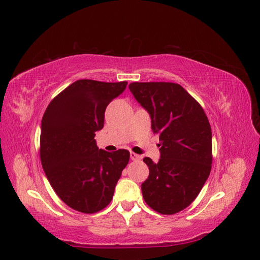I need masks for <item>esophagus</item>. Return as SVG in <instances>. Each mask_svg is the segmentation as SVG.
Segmentation results:
<instances>
[{"label": "esophagus", "instance_id": "34e87169", "mask_svg": "<svg viewBox=\"0 0 260 260\" xmlns=\"http://www.w3.org/2000/svg\"><path fill=\"white\" fill-rule=\"evenodd\" d=\"M130 158H131L132 160H138V159H141V158H142V157H141V156H140V155H138V154H136V153L131 152V153H130Z\"/></svg>", "mask_w": 260, "mask_h": 260}]
</instances>
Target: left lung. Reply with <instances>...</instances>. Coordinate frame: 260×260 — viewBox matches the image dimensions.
<instances>
[{
  "label": "left lung",
  "instance_id": "8db88e82",
  "mask_svg": "<svg viewBox=\"0 0 260 260\" xmlns=\"http://www.w3.org/2000/svg\"><path fill=\"white\" fill-rule=\"evenodd\" d=\"M133 96L148 112L159 135L160 158L143 161L149 169L141 185L147 205L162 215L183 210L198 198L210 174L211 128L203 107L172 82H132Z\"/></svg>",
  "mask_w": 260,
  "mask_h": 260
}]
</instances>
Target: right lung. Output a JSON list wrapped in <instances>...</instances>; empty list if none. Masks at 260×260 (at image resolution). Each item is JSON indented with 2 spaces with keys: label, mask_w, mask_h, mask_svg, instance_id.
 I'll list each match as a JSON object with an SVG mask.
<instances>
[{
  "label": "right lung",
  "mask_w": 260,
  "mask_h": 260,
  "mask_svg": "<svg viewBox=\"0 0 260 260\" xmlns=\"http://www.w3.org/2000/svg\"><path fill=\"white\" fill-rule=\"evenodd\" d=\"M127 81L77 80L55 96L41 122L40 158L45 176L66 205L94 214L111 203L130 153L99 149L95 132L104 127L105 109Z\"/></svg>",
  "instance_id": "right-lung-1"
}]
</instances>
